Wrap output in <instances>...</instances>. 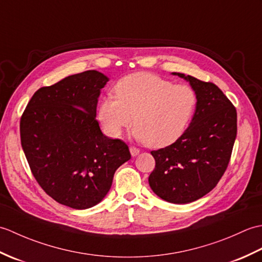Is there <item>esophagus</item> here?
I'll return each mask as SVG.
<instances>
[{
	"mask_svg": "<svg viewBox=\"0 0 262 262\" xmlns=\"http://www.w3.org/2000/svg\"><path fill=\"white\" fill-rule=\"evenodd\" d=\"M129 151H130L132 157H137V155L140 154V149L134 147V146H130V147H129Z\"/></svg>",
	"mask_w": 262,
	"mask_h": 262,
	"instance_id": "1",
	"label": "esophagus"
}]
</instances>
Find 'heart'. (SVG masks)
I'll use <instances>...</instances> for the list:
<instances>
[{
	"instance_id": "b5f03b06",
	"label": "heart",
	"mask_w": 262,
	"mask_h": 262,
	"mask_svg": "<svg viewBox=\"0 0 262 262\" xmlns=\"http://www.w3.org/2000/svg\"><path fill=\"white\" fill-rule=\"evenodd\" d=\"M115 96L103 99L99 105L98 119L105 134L119 137L134 122L133 135L153 148L179 140L197 104L192 88L174 85L146 72L122 77L115 85Z\"/></svg>"
}]
</instances>
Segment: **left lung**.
<instances>
[{
    "instance_id": "obj_1",
    "label": "left lung",
    "mask_w": 262,
    "mask_h": 262,
    "mask_svg": "<svg viewBox=\"0 0 262 262\" xmlns=\"http://www.w3.org/2000/svg\"><path fill=\"white\" fill-rule=\"evenodd\" d=\"M172 74L196 92V111L179 140L151 152L155 168L148 183L165 202L188 204L213 190L224 174L236 137V109L214 83Z\"/></svg>"
}]
</instances>
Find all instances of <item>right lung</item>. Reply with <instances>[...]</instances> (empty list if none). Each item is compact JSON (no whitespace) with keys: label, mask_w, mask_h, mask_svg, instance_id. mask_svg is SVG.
I'll use <instances>...</instances> for the list:
<instances>
[{"label":"right lung","mask_w":262,"mask_h":262,"mask_svg":"<svg viewBox=\"0 0 262 262\" xmlns=\"http://www.w3.org/2000/svg\"><path fill=\"white\" fill-rule=\"evenodd\" d=\"M108 81L91 70L40 88L20 120L22 149L35 179L48 196L74 209L101 202L116 170L130 159L126 143L104 136L96 119Z\"/></svg>","instance_id":"obj_1"}]
</instances>
